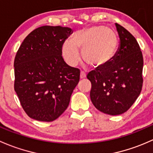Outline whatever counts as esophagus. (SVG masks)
I'll return each mask as SVG.
<instances>
[{"label":"esophagus","instance_id":"obj_1","mask_svg":"<svg viewBox=\"0 0 153 153\" xmlns=\"http://www.w3.org/2000/svg\"><path fill=\"white\" fill-rule=\"evenodd\" d=\"M85 77H86V74L85 73L84 71H82L81 73H80V79H85Z\"/></svg>","mask_w":153,"mask_h":153}]
</instances>
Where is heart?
<instances>
[{
	"label": "heart",
	"mask_w": 153,
	"mask_h": 153,
	"mask_svg": "<svg viewBox=\"0 0 153 153\" xmlns=\"http://www.w3.org/2000/svg\"><path fill=\"white\" fill-rule=\"evenodd\" d=\"M118 40L114 31L104 26H94L77 31L72 41H66L62 45V56L71 66L80 61L79 49H82L84 60L95 67L106 65L116 51Z\"/></svg>",
	"instance_id": "b5f03b06"
}]
</instances>
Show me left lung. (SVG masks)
Segmentation results:
<instances>
[{
	"instance_id": "1",
	"label": "left lung",
	"mask_w": 153,
	"mask_h": 153,
	"mask_svg": "<svg viewBox=\"0 0 153 153\" xmlns=\"http://www.w3.org/2000/svg\"><path fill=\"white\" fill-rule=\"evenodd\" d=\"M120 38L119 50L106 65L88 74L91 82L92 103L106 114L120 115L128 111L137 100L143 85V55L135 38L116 23Z\"/></svg>"
}]
</instances>
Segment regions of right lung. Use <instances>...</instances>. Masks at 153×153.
I'll use <instances>...</instances> for the list:
<instances>
[{"label": "right lung", "mask_w": 153, "mask_h": 153, "mask_svg": "<svg viewBox=\"0 0 153 153\" xmlns=\"http://www.w3.org/2000/svg\"><path fill=\"white\" fill-rule=\"evenodd\" d=\"M72 29L43 26L24 39L15 55L14 88L30 118L52 122L67 109L80 70L66 64L62 45Z\"/></svg>", "instance_id": "obj_1"}]
</instances>
